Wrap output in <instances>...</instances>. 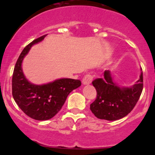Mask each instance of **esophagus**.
Returning a JSON list of instances; mask_svg holds the SVG:
<instances>
[{"instance_id": "obj_1", "label": "esophagus", "mask_w": 155, "mask_h": 155, "mask_svg": "<svg viewBox=\"0 0 155 155\" xmlns=\"http://www.w3.org/2000/svg\"><path fill=\"white\" fill-rule=\"evenodd\" d=\"M92 79H93V76L91 74H87L84 76V78L82 79V84L83 85H89L91 82Z\"/></svg>"}]
</instances>
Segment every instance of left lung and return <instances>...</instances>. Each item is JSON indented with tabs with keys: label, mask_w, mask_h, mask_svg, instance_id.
<instances>
[{
	"label": "left lung",
	"mask_w": 155,
	"mask_h": 155,
	"mask_svg": "<svg viewBox=\"0 0 155 155\" xmlns=\"http://www.w3.org/2000/svg\"><path fill=\"white\" fill-rule=\"evenodd\" d=\"M92 84L97 91L96 100L90 105L92 113L100 119L116 121L128 115L140 99L143 88V71L137 84L130 87L119 86L109 70L104 72L103 79H95Z\"/></svg>",
	"instance_id": "left-lung-1"
}]
</instances>
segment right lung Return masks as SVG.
I'll list each match as a JSON object with an SVG mask.
<instances>
[{
  "mask_svg": "<svg viewBox=\"0 0 155 155\" xmlns=\"http://www.w3.org/2000/svg\"><path fill=\"white\" fill-rule=\"evenodd\" d=\"M46 36L34 40L22 50L14 68L12 79V93L15 102L25 114L38 121L53 118L61 109L69 94L81 85L79 79L68 78L43 85H35L26 79L21 68L23 59L31 47L41 42Z\"/></svg>",
  "mask_w": 155,
  "mask_h": 155,
  "instance_id": "obj_1",
  "label": "right lung"
}]
</instances>
